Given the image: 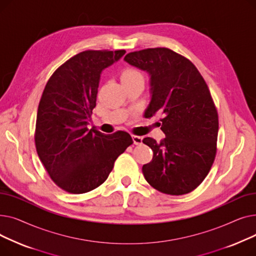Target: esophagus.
<instances>
[{"mask_svg": "<svg viewBox=\"0 0 256 256\" xmlns=\"http://www.w3.org/2000/svg\"><path fill=\"white\" fill-rule=\"evenodd\" d=\"M132 142H134V144H135V145H140V144H142V140H143L142 137L134 136V135H132Z\"/></svg>", "mask_w": 256, "mask_h": 256, "instance_id": "esophagus-1", "label": "esophagus"}]
</instances>
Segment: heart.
<instances>
[{
	"label": "heart",
	"mask_w": 256,
	"mask_h": 256,
	"mask_svg": "<svg viewBox=\"0 0 256 256\" xmlns=\"http://www.w3.org/2000/svg\"><path fill=\"white\" fill-rule=\"evenodd\" d=\"M141 74L134 70H126L121 74V78H134V76H140Z\"/></svg>",
	"instance_id": "obj_1"
}]
</instances>
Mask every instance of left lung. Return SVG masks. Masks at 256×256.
<instances>
[{
  "label": "left lung",
  "instance_id": "obj_1",
  "mask_svg": "<svg viewBox=\"0 0 256 256\" xmlns=\"http://www.w3.org/2000/svg\"><path fill=\"white\" fill-rule=\"evenodd\" d=\"M130 65L150 76V102L145 118L163 113L160 130L166 138H144L154 152L142 167L156 190L169 195L192 192L202 182L216 156L218 113L208 87L195 65L166 48L132 52Z\"/></svg>",
  "mask_w": 256,
  "mask_h": 256
}]
</instances>
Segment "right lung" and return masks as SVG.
I'll return each mask as SVG.
<instances>
[{
  "label": "right lung",
  "instance_id": "1",
  "mask_svg": "<svg viewBox=\"0 0 256 256\" xmlns=\"http://www.w3.org/2000/svg\"><path fill=\"white\" fill-rule=\"evenodd\" d=\"M126 54L85 50L52 74L37 112L35 144L50 178L64 191L87 193L109 176L116 158L132 144L126 132L88 130L100 74Z\"/></svg>",
  "mask_w": 256,
  "mask_h": 256
}]
</instances>
